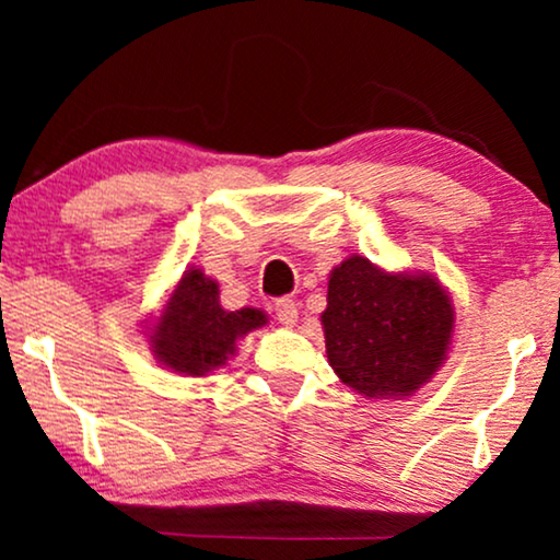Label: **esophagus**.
I'll list each match as a JSON object with an SVG mask.
<instances>
[{
	"label": "esophagus",
	"mask_w": 560,
	"mask_h": 560,
	"mask_svg": "<svg viewBox=\"0 0 560 560\" xmlns=\"http://www.w3.org/2000/svg\"><path fill=\"white\" fill-rule=\"evenodd\" d=\"M272 311H275V318L285 326H293L298 320V303L293 298H278L272 305Z\"/></svg>",
	"instance_id": "34e87169"
}]
</instances>
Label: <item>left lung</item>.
<instances>
[{"label":"left lung","instance_id":"1","mask_svg":"<svg viewBox=\"0 0 560 560\" xmlns=\"http://www.w3.org/2000/svg\"><path fill=\"white\" fill-rule=\"evenodd\" d=\"M326 301L328 362L359 395H412L446 359L454 305L433 275L385 272L354 255L331 272Z\"/></svg>","mask_w":560,"mask_h":560}]
</instances>
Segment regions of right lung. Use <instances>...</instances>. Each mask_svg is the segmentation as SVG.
Returning a JSON list of instances; mask_svg holds the SVG:
<instances>
[{
	"label": "right lung",
	"mask_w": 560,
	"mask_h": 560,
	"mask_svg": "<svg viewBox=\"0 0 560 560\" xmlns=\"http://www.w3.org/2000/svg\"><path fill=\"white\" fill-rule=\"evenodd\" d=\"M265 324V313L257 308H221L219 282L190 267L167 298L163 316L152 326L150 347L167 370L203 377L226 364L236 339Z\"/></svg>",
	"instance_id": "right-lung-1"
}]
</instances>
